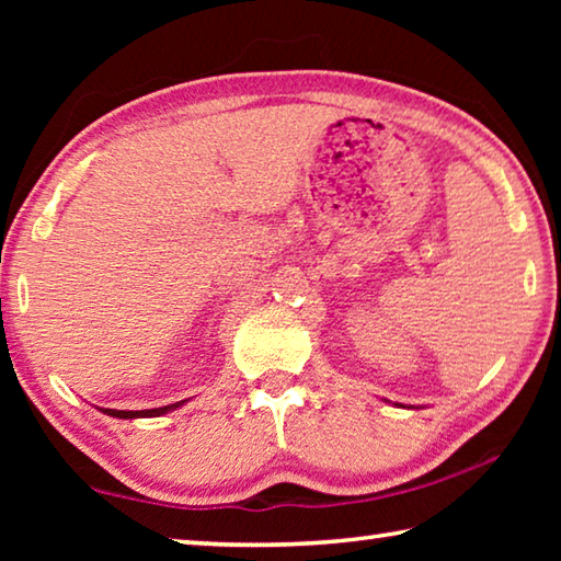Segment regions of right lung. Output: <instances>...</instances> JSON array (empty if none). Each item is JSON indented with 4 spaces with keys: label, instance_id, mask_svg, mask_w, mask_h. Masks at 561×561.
<instances>
[{
    "label": "right lung",
    "instance_id": "right-lung-1",
    "mask_svg": "<svg viewBox=\"0 0 561 561\" xmlns=\"http://www.w3.org/2000/svg\"><path fill=\"white\" fill-rule=\"evenodd\" d=\"M183 403L185 401H178V403H170L163 408H148V411H113V408H101V411L106 415H113V417H126V421H133V417H158L168 411H175V408H180Z\"/></svg>",
    "mask_w": 561,
    "mask_h": 561
}]
</instances>
